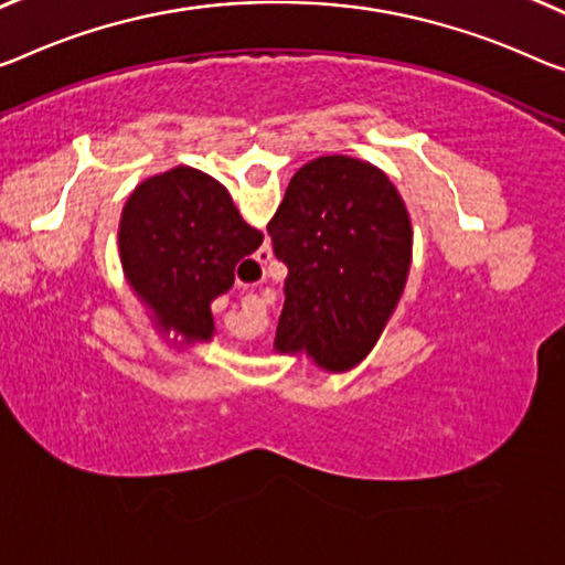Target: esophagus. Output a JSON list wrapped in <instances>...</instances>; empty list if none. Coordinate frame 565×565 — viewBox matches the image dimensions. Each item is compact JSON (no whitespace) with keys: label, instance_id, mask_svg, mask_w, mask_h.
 Returning <instances> with one entry per match:
<instances>
[{"label":"esophagus","instance_id":"esophagus-1","mask_svg":"<svg viewBox=\"0 0 565 565\" xmlns=\"http://www.w3.org/2000/svg\"><path fill=\"white\" fill-rule=\"evenodd\" d=\"M255 263L257 265H267V263H270V249H259V253H257V257H255Z\"/></svg>","mask_w":565,"mask_h":565}]
</instances>
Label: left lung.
I'll return each instance as SVG.
<instances>
[{
    "label": "left lung",
    "mask_w": 565,
    "mask_h": 565,
    "mask_svg": "<svg viewBox=\"0 0 565 565\" xmlns=\"http://www.w3.org/2000/svg\"><path fill=\"white\" fill-rule=\"evenodd\" d=\"M267 232L288 265L275 349L331 373L355 369L412 267V220L392 179L353 156H320L295 171Z\"/></svg>",
    "instance_id": "8db88e82"
}]
</instances>
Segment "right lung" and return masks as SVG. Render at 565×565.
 I'll return each instance as SVG.
<instances>
[{
    "mask_svg": "<svg viewBox=\"0 0 565 565\" xmlns=\"http://www.w3.org/2000/svg\"><path fill=\"white\" fill-rule=\"evenodd\" d=\"M263 245L232 196L210 173L177 167L138 184L118 222V255L153 323L181 345L214 338V298L234 267Z\"/></svg>",
    "mask_w": 565,
    "mask_h": 565,
    "instance_id": "obj_1",
    "label": "right lung"
}]
</instances>
